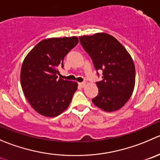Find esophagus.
<instances>
[{
	"label": "esophagus",
	"mask_w": 160,
	"mask_h": 160,
	"mask_svg": "<svg viewBox=\"0 0 160 160\" xmlns=\"http://www.w3.org/2000/svg\"><path fill=\"white\" fill-rule=\"evenodd\" d=\"M85 85H86V83H85V82H83V83H79V86H80L81 88H83Z\"/></svg>",
	"instance_id": "34e87169"
}]
</instances>
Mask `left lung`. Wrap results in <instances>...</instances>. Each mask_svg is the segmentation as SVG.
<instances>
[{
    "label": "left lung",
    "mask_w": 160,
    "mask_h": 160,
    "mask_svg": "<svg viewBox=\"0 0 160 160\" xmlns=\"http://www.w3.org/2000/svg\"><path fill=\"white\" fill-rule=\"evenodd\" d=\"M81 45L91 56L96 70H102L98 82V94L92 102L105 112H114L128 102L135 85V66L129 52L105 32L80 37Z\"/></svg>",
    "instance_id": "obj_1"
}]
</instances>
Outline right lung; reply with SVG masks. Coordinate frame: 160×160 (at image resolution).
Segmentation results:
<instances>
[{
  "label": "right lung",
  "instance_id": "add662e5",
  "mask_svg": "<svg viewBox=\"0 0 160 160\" xmlns=\"http://www.w3.org/2000/svg\"><path fill=\"white\" fill-rule=\"evenodd\" d=\"M79 42L77 37H52L40 41L23 60L20 81L32 108L47 117L58 116L69 107L77 82L58 79V67Z\"/></svg>",
  "mask_w": 160,
  "mask_h": 160
}]
</instances>
